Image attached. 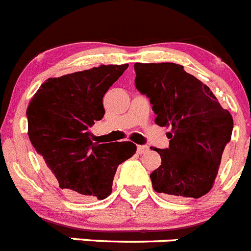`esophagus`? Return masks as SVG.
I'll list each match as a JSON object with an SVG mask.
<instances>
[{
    "mask_svg": "<svg viewBox=\"0 0 251 251\" xmlns=\"http://www.w3.org/2000/svg\"><path fill=\"white\" fill-rule=\"evenodd\" d=\"M149 151V146L146 145H139L137 146V152L139 153H146Z\"/></svg>",
    "mask_w": 251,
    "mask_h": 251,
    "instance_id": "1",
    "label": "esophagus"
}]
</instances>
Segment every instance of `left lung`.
I'll list each match as a JSON object with an SVG mask.
<instances>
[{
    "label": "left lung",
    "mask_w": 251,
    "mask_h": 251,
    "mask_svg": "<svg viewBox=\"0 0 251 251\" xmlns=\"http://www.w3.org/2000/svg\"><path fill=\"white\" fill-rule=\"evenodd\" d=\"M135 85L150 99L155 123L170 128L161 165L150 174L153 190L174 200L207 194L231 139L232 117L215 95L184 66L171 62L135 64Z\"/></svg>",
    "instance_id": "1"
}]
</instances>
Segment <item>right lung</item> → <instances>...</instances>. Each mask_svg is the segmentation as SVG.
Instances as JSON below:
<instances>
[{"label":"right lung","instance_id":"obj_1","mask_svg":"<svg viewBox=\"0 0 251 251\" xmlns=\"http://www.w3.org/2000/svg\"><path fill=\"white\" fill-rule=\"evenodd\" d=\"M127 67L101 65L47 78L28 103L31 144L70 196L106 199L117 166L136 152L130 141L92 142L90 132L105 115L103 95Z\"/></svg>","mask_w":251,"mask_h":251}]
</instances>
